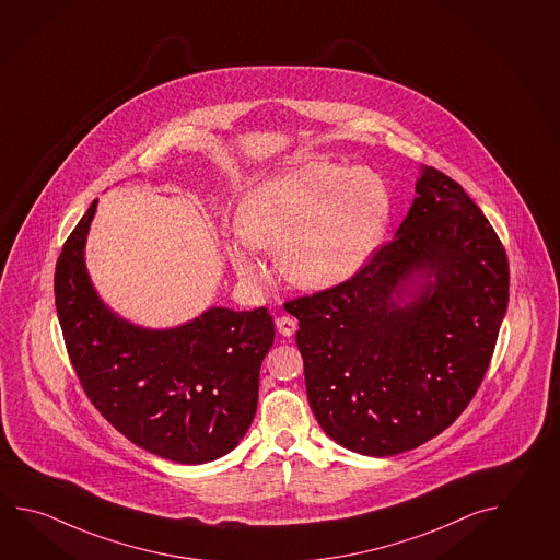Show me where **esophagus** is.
<instances>
[{"label":"esophagus","mask_w":560,"mask_h":560,"mask_svg":"<svg viewBox=\"0 0 560 560\" xmlns=\"http://www.w3.org/2000/svg\"><path fill=\"white\" fill-rule=\"evenodd\" d=\"M275 325H277V331L281 332L283 337H291L293 332L298 331V320L293 317H277Z\"/></svg>","instance_id":"1"}]
</instances>
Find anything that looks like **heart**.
<instances>
[{"instance_id": "1", "label": "heart", "mask_w": 560, "mask_h": 560, "mask_svg": "<svg viewBox=\"0 0 560 560\" xmlns=\"http://www.w3.org/2000/svg\"><path fill=\"white\" fill-rule=\"evenodd\" d=\"M390 215V195L377 173L331 161H307L259 183L237 213L241 241L275 253L289 283L308 291L339 285L377 249ZM245 283L261 262L242 243L225 245Z\"/></svg>"}]
</instances>
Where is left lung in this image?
Masks as SVG:
<instances>
[{"label":"left lung","mask_w":560,"mask_h":560,"mask_svg":"<svg viewBox=\"0 0 560 560\" xmlns=\"http://www.w3.org/2000/svg\"><path fill=\"white\" fill-rule=\"evenodd\" d=\"M415 189L395 240L363 269L285 303L299 319L315 419L335 443L371 457L411 451L457 421L509 303L506 252L477 203L427 165Z\"/></svg>","instance_id":"obj_1"}]
</instances>
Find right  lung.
<instances>
[{
  "mask_svg": "<svg viewBox=\"0 0 560 560\" xmlns=\"http://www.w3.org/2000/svg\"><path fill=\"white\" fill-rule=\"evenodd\" d=\"M97 199L56 265V308L93 407L131 443L182 465L228 455L252 427L259 369L275 339L267 308L211 307L173 329L117 317L95 293L83 249Z\"/></svg>",
  "mask_w": 560,
  "mask_h": 560,
  "instance_id": "1",
  "label": "right lung"
}]
</instances>
